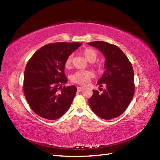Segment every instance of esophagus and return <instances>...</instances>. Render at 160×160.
<instances>
[{
  "mask_svg": "<svg viewBox=\"0 0 160 160\" xmlns=\"http://www.w3.org/2000/svg\"><path fill=\"white\" fill-rule=\"evenodd\" d=\"M77 89H78V91L79 92H81L83 91L85 89L83 87H78V88H77Z\"/></svg>",
  "mask_w": 160,
  "mask_h": 160,
  "instance_id": "esophagus-1",
  "label": "esophagus"
}]
</instances>
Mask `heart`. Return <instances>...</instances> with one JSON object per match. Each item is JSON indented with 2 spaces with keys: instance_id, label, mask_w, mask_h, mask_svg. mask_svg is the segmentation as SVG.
<instances>
[{
  "instance_id": "heart-1",
  "label": "heart",
  "mask_w": 160,
  "mask_h": 160,
  "mask_svg": "<svg viewBox=\"0 0 160 160\" xmlns=\"http://www.w3.org/2000/svg\"><path fill=\"white\" fill-rule=\"evenodd\" d=\"M81 53L83 55V56L85 59L90 62H95L98 56V53L97 50L92 48H85L81 51ZM72 62V55L69 56L65 61V67L68 68L70 67ZM95 65V67L98 70L101 69V65L97 63ZM92 73L89 71H77L73 73L71 77V80L74 83L79 84L81 85H87L89 83V81L92 78Z\"/></svg>"
}]
</instances>
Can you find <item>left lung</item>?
<instances>
[{"instance_id": "8db88e82", "label": "left lung", "mask_w": 160, "mask_h": 160, "mask_svg": "<svg viewBox=\"0 0 160 160\" xmlns=\"http://www.w3.org/2000/svg\"><path fill=\"white\" fill-rule=\"evenodd\" d=\"M97 48L105 58V71L97 84L105 89L92 90L93 94L89 99V105L99 117L111 120L122 114L128 107L133 98L135 85L134 71L128 58L117 46L105 42L95 41L88 43Z\"/></svg>"}]
</instances>
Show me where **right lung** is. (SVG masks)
<instances>
[{"mask_svg":"<svg viewBox=\"0 0 160 160\" xmlns=\"http://www.w3.org/2000/svg\"><path fill=\"white\" fill-rule=\"evenodd\" d=\"M81 43H48L36 51L24 71L23 90L28 103L36 114L56 120L67 112L75 96V85L65 87V61Z\"/></svg>","mask_w":160,"mask_h":160,"instance_id":"right-lung-1","label":"right lung"}]
</instances>
